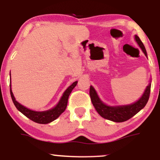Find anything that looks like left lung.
I'll use <instances>...</instances> for the list:
<instances>
[{
  "instance_id": "left-lung-1",
  "label": "left lung",
  "mask_w": 160,
  "mask_h": 160,
  "mask_svg": "<svg viewBox=\"0 0 160 160\" xmlns=\"http://www.w3.org/2000/svg\"><path fill=\"white\" fill-rule=\"evenodd\" d=\"M135 40L138 43L139 47L141 48L142 51L147 57L146 51L144 47L143 43H142L141 39L137 35L135 36ZM151 91V84H149L146 87L145 92L142 97L135 102V103L128 105V106H116L111 107L104 104L101 100L99 99L98 96L96 93L95 89L92 87H90L89 89V95H90L91 101L92 102L94 107H95L98 113L103 117L104 119L111 120V121L115 122H125L127 120L130 119L133 116H135L137 113H138L142 108H143L147 103L148 98L150 95Z\"/></svg>"
}]
</instances>
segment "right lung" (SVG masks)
Listing matches in <instances>:
<instances>
[{"instance_id":"1","label":"right lung","mask_w":160,"mask_h":160,"mask_svg":"<svg viewBox=\"0 0 160 160\" xmlns=\"http://www.w3.org/2000/svg\"><path fill=\"white\" fill-rule=\"evenodd\" d=\"M77 84V82H73L68 88L64 93H63L62 97L61 98L60 102H58V104L53 108L52 109H50L49 111H34L32 110H30L27 108H25V106H22L21 104H19L18 102L15 100L13 95L12 89L10 87V94L12 99L14 102V106H16V108L20 111L21 113H22L25 117H27L28 119H30L32 121H33L36 123L38 124H48L49 122H51L54 120H55L59 116H60L62 112H64L67 107L68 104V97L71 94V91L73 90V89L76 87V85ZM11 87V84H10Z\"/></svg>"}]
</instances>
